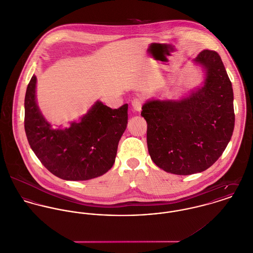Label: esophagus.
Segmentation results:
<instances>
[{
  "label": "esophagus",
  "mask_w": 253,
  "mask_h": 253,
  "mask_svg": "<svg viewBox=\"0 0 253 253\" xmlns=\"http://www.w3.org/2000/svg\"><path fill=\"white\" fill-rule=\"evenodd\" d=\"M141 106H142V102L139 99H134L132 101V108L135 112H140L141 111Z\"/></svg>",
  "instance_id": "obj_1"
}]
</instances>
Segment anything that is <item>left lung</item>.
Wrapping results in <instances>:
<instances>
[{"mask_svg": "<svg viewBox=\"0 0 253 253\" xmlns=\"http://www.w3.org/2000/svg\"><path fill=\"white\" fill-rule=\"evenodd\" d=\"M195 62L206 70L204 84L182 100H151L141 108L149 155L174 174L201 172L214 164L235 126L233 88L221 58L206 49Z\"/></svg>", "mask_w": 253, "mask_h": 253, "instance_id": "8db88e82", "label": "left lung"}]
</instances>
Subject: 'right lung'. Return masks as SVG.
Wrapping results in <instances>:
<instances>
[{
    "mask_svg": "<svg viewBox=\"0 0 253 253\" xmlns=\"http://www.w3.org/2000/svg\"><path fill=\"white\" fill-rule=\"evenodd\" d=\"M37 78L25 95L24 127L29 144L42 164L65 180H88L113 166L118 142L128 123V105L113 110L96 102L81 122L51 129L36 102Z\"/></svg>",
    "mask_w": 253,
    "mask_h": 253,
    "instance_id": "obj_1",
    "label": "right lung"
}]
</instances>
